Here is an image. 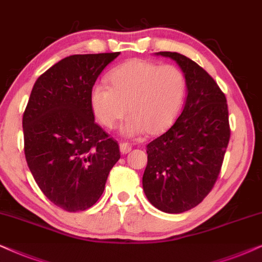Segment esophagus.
Returning <instances> with one entry per match:
<instances>
[{
    "instance_id": "1",
    "label": "esophagus",
    "mask_w": 262,
    "mask_h": 262,
    "mask_svg": "<svg viewBox=\"0 0 262 262\" xmlns=\"http://www.w3.org/2000/svg\"><path fill=\"white\" fill-rule=\"evenodd\" d=\"M120 151H121L122 155H127V153L132 151V146L127 144V142H121V144H120Z\"/></svg>"
}]
</instances>
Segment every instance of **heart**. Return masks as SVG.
Listing matches in <instances>:
<instances>
[{"mask_svg":"<svg viewBox=\"0 0 262 262\" xmlns=\"http://www.w3.org/2000/svg\"><path fill=\"white\" fill-rule=\"evenodd\" d=\"M110 87L95 83L90 92L93 115L105 128H113L129 116L121 127L127 137L147 132L159 134L169 128L182 106L186 79L175 66H158L144 60H130L109 75Z\"/></svg>","mask_w":262,"mask_h":262,"instance_id":"heart-1","label":"heart"}]
</instances>
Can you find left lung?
Listing matches in <instances>:
<instances>
[{
  "mask_svg": "<svg viewBox=\"0 0 262 262\" xmlns=\"http://www.w3.org/2000/svg\"><path fill=\"white\" fill-rule=\"evenodd\" d=\"M156 55L180 66L188 95L171 128L147 145L142 188L156 208L177 214L213 188L230 140L229 111L225 95L204 68L179 52Z\"/></svg>",
  "mask_w": 262,
  "mask_h": 262,
  "instance_id": "8db88e82",
  "label": "left lung"
}]
</instances>
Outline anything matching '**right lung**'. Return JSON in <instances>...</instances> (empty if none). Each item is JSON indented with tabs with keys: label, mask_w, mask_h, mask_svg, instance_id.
Instances as JSON below:
<instances>
[{
	"label": "right lung",
	"mask_w": 262,
	"mask_h": 262,
	"mask_svg": "<svg viewBox=\"0 0 262 262\" xmlns=\"http://www.w3.org/2000/svg\"><path fill=\"white\" fill-rule=\"evenodd\" d=\"M120 52L72 55L34 82L23 117L25 157L56 206L85 211L103 194L120 147L95 122L90 92Z\"/></svg>",
	"instance_id": "1"
}]
</instances>
